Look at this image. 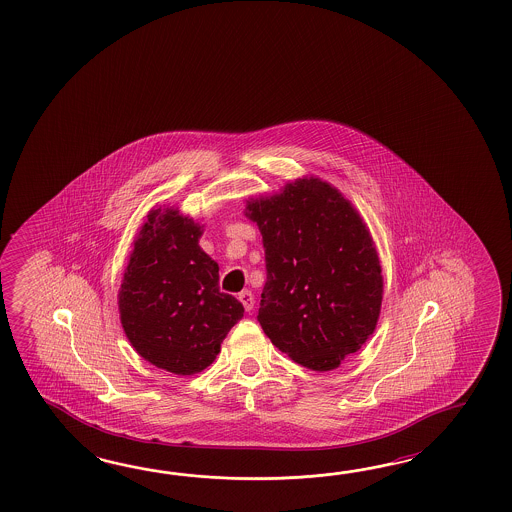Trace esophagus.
Segmentation results:
<instances>
[{"label": "esophagus", "mask_w": 512, "mask_h": 512, "mask_svg": "<svg viewBox=\"0 0 512 512\" xmlns=\"http://www.w3.org/2000/svg\"><path fill=\"white\" fill-rule=\"evenodd\" d=\"M239 301L246 308V312H251L253 310V305H255V297L251 294L250 290H242L239 294Z\"/></svg>", "instance_id": "34e87169"}]
</instances>
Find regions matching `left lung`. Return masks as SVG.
Wrapping results in <instances>:
<instances>
[{
	"instance_id": "8db88e82",
	"label": "left lung",
	"mask_w": 512,
	"mask_h": 512,
	"mask_svg": "<svg viewBox=\"0 0 512 512\" xmlns=\"http://www.w3.org/2000/svg\"><path fill=\"white\" fill-rule=\"evenodd\" d=\"M246 204L264 244V334L303 367L336 369L380 316L384 279L369 229L336 187L312 176Z\"/></svg>"
}]
</instances>
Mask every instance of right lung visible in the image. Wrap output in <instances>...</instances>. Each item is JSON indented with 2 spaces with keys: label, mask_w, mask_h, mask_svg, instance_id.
I'll return each mask as SVG.
<instances>
[{
  "label": "right lung",
  "mask_w": 512,
  "mask_h": 512,
  "mask_svg": "<svg viewBox=\"0 0 512 512\" xmlns=\"http://www.w3.org/2000/svg\"><path fill=\"white\" fill-rule=\"evenodd\" d=\"M200 237L202 226L178 209H152L119 290L126 338L141 358L174 375L213 364L244 316L242 303L220 292L218 264L198 246Z\"/></svg>",
  "instance_id": "1"
}]
</instances>
